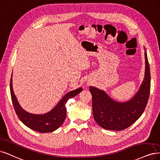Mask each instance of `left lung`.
Segmentation results:
<instances>
[{
	"mask_svg": "<svg viewBox=\"0 0 160 160\" xmlns=\"http://www.w3.org/2000/svg\"><path fill=\"white\" fill-rule=\"evenodd\" d=\"M145 78L138 93L124 103L114 101L104 91L90 87L92 96V112L95 121L102 128L120 131L130 127L145 110L150 93V70L145 51Z\"/></svg>",
	"mask_w": 160,
	"mask_h": 160,
	"instance_id": "1",
	"label": "left lung"
}]
</instances>
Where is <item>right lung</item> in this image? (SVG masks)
<instances>
[{"instance_id":"right-lung-1","label":"right lung","mask_w":160,"mask_h":160,"mask_svg":"<svg viewBox=\"0 0 160 160\" xmlns=\"http://www.w3.org/2000/svg\"><path fill=\"white\" fill-rule=\"evenodd\" d=\"M11 99L14 110L20 120L32 130L40 133L52 132L58 129L65 120L66 116V104L71 98L76 96L82 90V88L67 93L52 110L42 115H35L24 111L20 107L12 90V76L10 83Z\"/></svg>"}]
</instances>
